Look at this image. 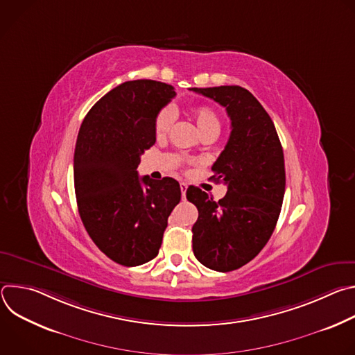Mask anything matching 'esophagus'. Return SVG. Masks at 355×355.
Instances as JSON below:
<instances>
[{"label": "esophagus", "instance_id": "1", "mask_svg": "<svg viewBox=\"0 0 355 355\" xmlns=\"http://www.w3.org/2000/svg\"><path fill=\"white\" fill-rule=\"evenodd\" d=\"M180 188H181V195H182V199H185V192H187V188L188 185L185 182H180Z\"/></svg>", "mask_w": 355, "mask_h": 355}]
</instances>
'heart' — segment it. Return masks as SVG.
<instances>
[{"instance_id": "heart-1", "label": "heart", "mask_w": 355, "mask_h": 355, "mask_svg": "<svg viewBox=\"0 0 355 355\" xmlns=\"http://www.w3.org/2000/svg\"><path fill=\"white\" fill-rule=\"evenodd\" d=\"M192 118L196 123V128L200 133L207 132H219L220 121L216 112L209 107H196L192 110ZM174 122V111L170 107L160 110L155 119V133L157 137H163L168 133Z\"/></svg>"}]
</instances>
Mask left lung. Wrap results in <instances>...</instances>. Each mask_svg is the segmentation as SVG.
<instances>
[{"mask_svg": "<svg viewBox=\"0 0 355 355\" xmlns=\"http://www.w3.org/2000/svg\"><path fill=\"white\" fill-rule=\"evenodd\" d=\"M191 89L225 107L232 122L211 177L226 184V195L214 200L196 187L187 189V199L198 208L193 254L205 267L227 272L254 259L275 229L285 193L284 151L270 115L245 88Z\"/></svg>", "mask_w": 355, "mask_h": 355, "instance_id": "8db88e82", "label": "left lung"}]
</instances>
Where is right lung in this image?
Here are the masks:
<instances>
[{
  "label": "right lung",
  "mask_w": 355,
  "mask_h": 355,
  "mask_svg": "<svg viewBox=\"0 0 355 355\" xmlns=\"http://www.w3.org/2000/svg\"><path fill=\"white\" fill-rule=\"evenodd\" d=\"M175 96L153 80L126 81L84 118L74 150V189L84 227L112 261L136 267L159 254L181 199L178 181L139 177L140 156L156 143L155 119Z\"/></svg>",
  "instance_id": "add662e5"
}]
</instances>
